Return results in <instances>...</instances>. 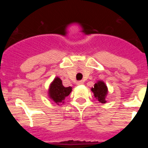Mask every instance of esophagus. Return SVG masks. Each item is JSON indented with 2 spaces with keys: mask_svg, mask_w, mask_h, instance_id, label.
<instances>
[{
  "mask_svg": "<svg viewBox=\"0 0 148 148\" xmlns=\"http://www.w3.org/2000/svg\"><path fill=\"white\" fill-rule=\"evenodd\" d=\"M84 84L83 81H79V82H77V84H78V85H82V84Z\"/></svg>",
  "mask_w": 148,
  "mask_h": 148,
  "instance_id": "esophagus-1",
  "label": "esophagus"
}]
</instances>
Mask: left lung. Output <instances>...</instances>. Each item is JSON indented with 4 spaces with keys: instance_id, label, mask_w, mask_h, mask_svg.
<instances>
[{
    "instance_id": "1",
    "label": "left lung",
    "mask_w": 148,
    "mask_h": 148,
    "mask_svg": "<svg viewBox=\"0 0 148 148\" xmlns=\"http://www.w3.org/2000/svg\"><path fill=\"white\" fill-rule=\"evenodd\" d=\"M91 91L93 92L94 96L99 102L105 104L107 102L106 97L108 93V88L103 81H98L91 88Z\"/></svg>"
}]
</instances>
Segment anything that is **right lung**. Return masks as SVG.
Segmentation results:
<instances>
[{
	"mask_svg": "<svg viewBox=\"0 0 148 148\" xmlns=\"http://www.w3.org/2000/svg\"><path fill=\"white\" fill-rule=\"evenodd\" d=\"M72 92V87H65L59 77H56L49 84L48 90L49 98L53 102L60 105L64 103V99Z\"/></svg>",
	"mask_w": 148,
	"mask_h": 148,
	"instance_id": "add662e5",
	"label": "right lung"
}]
</instances>
